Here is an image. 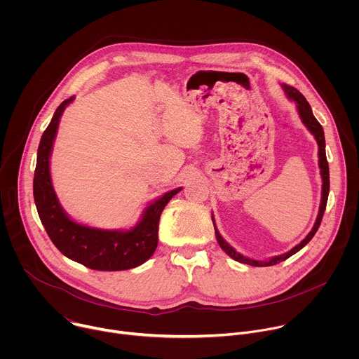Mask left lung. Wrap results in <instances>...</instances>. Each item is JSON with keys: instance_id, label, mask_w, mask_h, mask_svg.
Instances as JSON below:
<instances>
[{"instance_id": "1", "label": "left lung", "mask_w": 359, "mask_h": 359, "mask_svg": "<svg viewBox=\"0 0 359 359\" xmlns=\"http://www.w3.org/2000/svg\"><path fill=\"white\" fill-rule=\"evenodd\" d=\"M283 89L285 92V95L292 99L295 104H297V111H298V115L302 121V123L306 126V129H309L317 143H318V165H320V169H321V177H323V196H321V204H320V212H318V216H317V220L314 223V227L313 230L309 233V236H306L299 244H297L294 248H291L288 252L285 254H281V255H276V257L267 260V262H259V260H251V259H247L244 257L243 254L237 252L219 233V230L216 229V224H215V219L212 216V220H213V224H215V231H216V238H217V243L220 244V247L226 251L227 255H230L231 259H234L236 262L238 263H244V264H248V266H254V267H269V266H274V264H278L284 260H287L288 257H291L292 254H295L297 251H299L302 247H305L306 244L310 243V240L314 237V234L317 233L320 224H321V220H323V216H324V212H325V208H327V200H328V193H330V168H328V162H327V156H325V136H324V129L323 126L320 125V122L316 119V116L313 115V111H311V107L309 102H306V99L304 97V95L297 90L295 88L292 86H288L285 83H283Z\"/></svg>"}]
</instances>
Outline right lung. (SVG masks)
Wrapping results in <instances>:
<instances>
[{"label":"right lung","instance_id":"add662e5","mask_svg":"<svg viewBox=\"0 0 359 359\" xmlns=\"http://www.w3.org/2000/svg\"><path fill=\"white\" fill-rule=\"evenodd\" d=\"M74 96L57 108L42 133L34 173L35 206L50 241L65 257L97 271H122L147 262L158 247L159 219L169 200L182 187L165 193L144 209L140 222L130 230H100L79 224L64 212L50 182L49 158L60 119Z\"/></svg>","mask_w":359,"mask_h":359}]
</instances>
